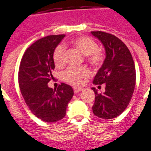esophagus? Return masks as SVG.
<instances>
[{
	"label": "esophagus",
	"instance_id": "obj_1",
	"mask_svg": "<svg viewBox=\"0 0 151 151\" xmlns=\"http://www.w3.org/2000/svg\"><path fill=\"white\" fill-rule=\"evenodd\" d=\"M73 90H74V93H80V92H81V91L83 90V88H82L74 87Z\"/></svg>",
	"mask_w": 151,
	"mask_h": 151
}]
</instances>
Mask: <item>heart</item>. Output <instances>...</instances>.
Listing matches in <instances>:
<instances>
[{
    "label": "heart",
    "mask_w": 151,
    "mask_h": 151,
    "mask_svg": "<svg viewBox=\"0 0 151 151\" xmlns=\"http://www.w3.org/2000/svg\"><path fill=\"white\" fill-rule=\"evenodd\" d=\"M72 45L87 57V62L93 67L101 66L105 60V54L94 40L89 36H83L76 37L72 40ZM66 46L59 45L55 48L53 53V59L57 67H63L65 64ZM89 76V70L84 67H70L64 70L62 74V78L65 82L73 85H80L84 78Z\"/></svg>",
    "instance_id": "b5f03b06"
}]
</instances>
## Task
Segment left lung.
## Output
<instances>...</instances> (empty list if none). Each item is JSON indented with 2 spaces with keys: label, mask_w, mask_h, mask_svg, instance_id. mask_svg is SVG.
Instances as JSON below:
<instances>
[{
  "label": "left lung",
  "mask_w": 151,
  "mask_h": 151,
  "mask_svg": "<svg viewBox=\"0 0 151 151\" xmlns=\"http://www.w3.org/2000/svg\"><path fill=\"white\" fill-rule=\"evenodd\" d=\"M100 40L106 50V59L95 76L93 83L106 85L104 93L95 88L93 112L104 119L115 118L127 108L131 101L136 84V69L130 51L121 40L101 31L92 32Z\"/></svg>",
  "instance_id": "8db88e82"
}]
</instances>
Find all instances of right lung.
Here are the masks:
<instances>
[{
  "label": "right lung",
  "mask_w": 151,
  "mask_h": 151,
  "mask_svg": "<svg viewBox=\"0 0 151 151\" xmlns=\"http://www.w3.org/2000/svg\"><path fill=\"white\" fill-rule=\"evenodd\" d=\"M65 35H52L30 45L22 56L19 69V84L22 98L30 111L45 122H57L66 115L73 89L62 83L57 90L48 87L53 79V53Z\"/></svg>",
  "instance_id": "obj_1"
}]
</instances>
